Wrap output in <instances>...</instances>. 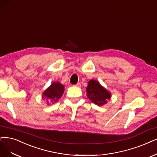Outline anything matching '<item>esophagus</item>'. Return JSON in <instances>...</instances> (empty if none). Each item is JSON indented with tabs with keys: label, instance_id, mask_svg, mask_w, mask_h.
<instances>
[{
	"label": "esophagus",
	"instance_id": "1",
	"mask_svg": "<svg viewBox=\"0 0 157 157\" xmlns=\"http://www.w3.org/2000/svg\"><path fill=\"white\" fill-rule=\"evenodd\" d=\"M75 86H77V87H81V86H82V85H81L80 83H78L77 84L75 85Z\"/></svg>",
	"mask_w": 157,
	"mask_h": 157
}]
</instances>
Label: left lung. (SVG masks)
<instances>
[{"mask_svg":"<svg viewBox=\"0 0 157 157\" xmlns=\"http://www.w3.org/2000/svg\"><path fill=\"white\" fill-rule=\"evenodd\" d=\"M86 91V96L89 100L98 106L105 105L111 97V93L102 86L99 82L94 79H91L88 82Z\"/></svg>","mask_w":157,"mask_h":157,"instance_id":"obj_1","label":"left lung"}]
</instances>
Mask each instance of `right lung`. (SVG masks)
<instances>
[{
  "instance_id": "1",
  "label": "right lung",
  "mask_w": 157,
  "mask_h": 157,
  "mask_svg": "<svg viewBox=\"0 0 157 157\" xmlns=\"http://www.w3.org/2000/svg\"><path fill=\"white\" fill-rule=\"evenodd\" d=\"M65 87L63 85L58 82H54L51 84L48 89L43 93V98L47 99L48 105L49 101L54 103L58 101V100L61 97L64 92Z\"/></svg>"
}]
</instances>
